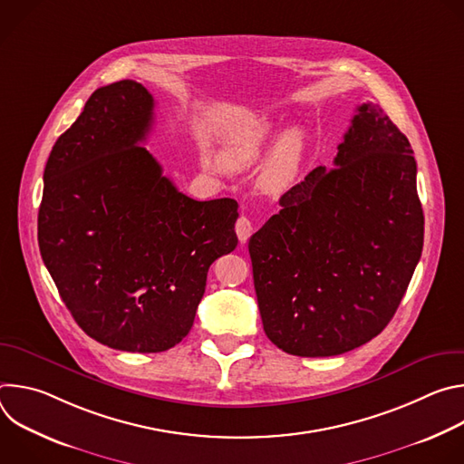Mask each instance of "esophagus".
I'll return each mask as SVG.
<instances>
[{
  "label": "esophagus",
  "mask_w": 464,
  "mask_h": 464,
  "mask_svg": "<svg viewBox=\"0 0 464 464\" xmlns=\"http://www.w3.org/2000/svg\"><path fill=\"white\" fill-rule=\"evenodd\" d=\"M235 231H237V237H238V240L244 244V242H247V238L251 237V233H253V224H251V220L247 218V217H240L238 220H237V224H235Z\"/></svg>",
  "instance_id": "obj_1"
}]
</instances>
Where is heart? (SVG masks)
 <instances>
[{"label": "heart", "instance_id": "obj_1", "mask_svg": "<svg viewBox=\"0 0 464 464\" xmlns=\"http://www.w3.org/2000/svg\"><path fill=\"white\" fill-rule=\"evenodd\" d=\"M268 150L272 152L260 170L258 183L264 190L283 194L297 181L306 152V134L301 126H292L281 134V128L274 121H256L227 140L222 160L231 169H249Z\"/></svg>", "mask_w": 464, "mask_h": 464}]
</instances>
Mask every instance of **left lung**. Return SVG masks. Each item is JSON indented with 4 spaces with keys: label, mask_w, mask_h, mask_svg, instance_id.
<instances>
[{
    "label": "left lung",
    "mask_w": 464,
    "mask_h": 464,
    "mask_svg": "<svg viewBox=\"0 0 464 464\" xmlns=\"http://www.w3.org/2000/svg\"><path fill=\"white\" fill-rule=\"evenodd\" d=\"M249 238L264 333L294 356L349 353L387 326L424 244L411 145L378 104L356 108L334 169H314Z\"/></svg>",
    "instance_id": "obj_1"
}]
</instances>
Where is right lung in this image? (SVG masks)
I'll return each instance as SVG.
<instances>
[{
    "mask_svg": "<svg viewBox=\"0 0 464 464\" xmlns=\"http://www.w3.org/2000/svg\"><path fill=\"white\" fill-rule=\"evenodd\" d=\"M154 97L136 81L99 88L56 140L38 244L62 301L95 342L163 353L194 323L211 264L237 244L238 204L198 202L141 145Z\"/></svg>",
    "mask_w": 464,
    "mask_h": 464,
    "instance_id": "add662e5",
    "label": "right lung"
}]
</instances>
